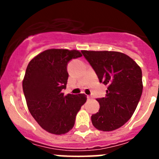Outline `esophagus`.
Masks as SVG:
<instances>
[{"label":"esophagus","instance_id":"34e87169","mask_svg":"<svg viewBox=\"0 0 159 159\" xmlns=\"http://www.w3.org/2000/svg\"><path fill=\"white\" fill-rule=\"evenodd\" d=\"M87 98H88V100H90V99H92V95H88V96H87Z\"/></svg>","mask_w":159,"mask_h":159}]
</instances>
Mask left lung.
<instances>
[{
  "label": "left lung",
  "mask_w": 159,
  "mask_h": 159,
  "mask_svg": "<svg viewBox=\"0 0 159 159\" xmlns=\"http://www.w3.org/2000/svg\"><path fill=\"white\" fill-rule=\"evenodd\" d=\"M99 82L107 85L106 96L97 99L99 111L92 123L102 131L121 127L134 114L143 92L142 70L133 59L114 51H82Z\"/></svg>",
  "instance_id": "1"
}]
</instances>
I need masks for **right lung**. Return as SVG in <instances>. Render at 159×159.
I'll use <instances>...</instances> for the list:
<instances>
[{"mask_svg":"<svg viewBox=\"0 0 159 159\" xmlns=\"http://www.w3.org/2000/svg\"><path fill=\"white\" fill-rule=\"evenodd\" d=\"M82 57L78 50L52 48L42 52L28 64L22 87L32 116L46 131L64 134L74 127L75 116L87 101L84 94L64 95L67 64Z\"/></svg>","mask_w":159,"mask_h":159,"instance_id":"1","label":"right lung"}]
</instances>
